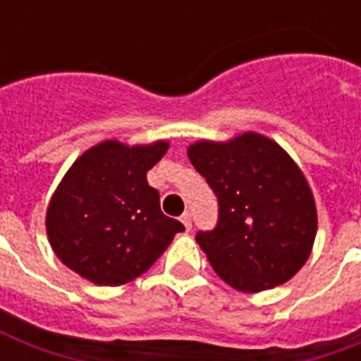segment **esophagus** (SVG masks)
Listing matches in <instances>:
<instances>
[{"mask_svg": "<svg viewBox=\"0 0 361 361\" xmlns=\"http://www.w3.org/2000/svg\"><path fill=\"white\" fill-rule=\"evenodd\" d=\"M181 224H183V226H185V230H191V214H189V212H183V214H181Z\"/></svg>", "mask_w": 361, "mask_h": 361, "instance_id": "esophagus-1", "label": "esophagus"}]
</instances>
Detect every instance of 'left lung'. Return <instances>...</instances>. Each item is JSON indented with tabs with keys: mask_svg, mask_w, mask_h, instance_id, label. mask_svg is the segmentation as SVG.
<instances>
[{
	"mask_svg": "<svg viewBox=\"0 0 361 361\" xmlns=\"http://www.w3.org/2000/svg\"><path fill=\"white\" fill-rule=\"evenodd\" d=\"M188 157L219 197V224L197 234L214 272L245 294L288 282L317 235L315 197L294 158L255 131L201 139Z\"/></svg>",
	"mask_w": 361,
	"mask_h": 361,
	"instance_id": "1",
	"label": "left lung"
}]
</instances>
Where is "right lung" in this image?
Returning <instances> with one entry per match:
<instances>
[{
    "instance_id": "1",
    "label": "right lung",
    "mask_w": 361,
    "mask_h": 361,
    "mask_svg": "<svg viewBox=\"0 0 361 361\" xmlns=\"http://www.w3.org/2000/svg\"><path fill=\"white\" fill-rule=\"evenodd\" d=\"M168 147L108 139L75 160L46 209L48 242L63 265L98 286H121L157 263L183 232L147 181Z\"/></svg>"
}]
</instances>
